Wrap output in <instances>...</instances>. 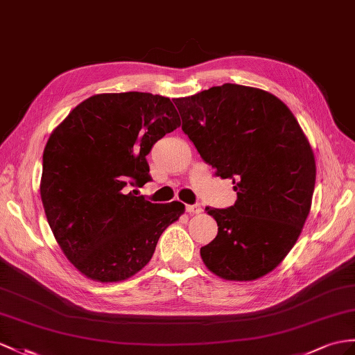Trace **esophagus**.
Here are the masks:
<instances>
[{
    "instance_id": "1",
    "label": "esophagus",
    "mask_w": 355,
    "mask_h": 355,
    "mask_svg": "<svg viewBox=\"0 0 355 355\" xmlns=\"http://www.w3.org/2000/svg\"><path fill=\"white\" fill-rule=\"evenodd\" d=\"M187 212L189 215H194V214H200L202 212V205L200 203H194V205H187Z\"/></svg>"
}]
</instances>
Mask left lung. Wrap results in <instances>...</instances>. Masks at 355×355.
<instances>
[{"instance_id":"obj_1","label":"left lung","mask_w":355,"mask_h":355,"mask_svg":"<svg viewBox=\"0 0 355 355\" xmlns=\"http://www.w3.org/2000/svg\"><path fill=\"white\" fill-rule=\"evenodd\" d=\"M173 102L202 159L238 194L226 209L206 207L218 233L200 248L205 265L226 280L262 277L295 245L310 212L316 166L304 132L261 89L227 83Z\"/></svg>"}]
</instances>
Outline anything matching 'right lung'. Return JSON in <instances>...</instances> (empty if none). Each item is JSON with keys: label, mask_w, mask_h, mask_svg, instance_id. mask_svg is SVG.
Segmentation results:
<instances>
[{"label": "right lung", "mask_w": 355, "mask_h": 355, "mask_svg": "<svg viewBox=\"0 0 355 355\" xmlns=\"http://www.w3.org/2000/svg\"><path fill=\"white\" fill-rule=\"evenodd\" d=\"M180 125L159 94L102 93L85 99L43 150L42 203L58 245L78 271L120 282L152 259L161 233L185 206L152 203L131 187L152 180L146 157Z\"/></svg>", "instance_id": "add662e5"}]
</instances>
